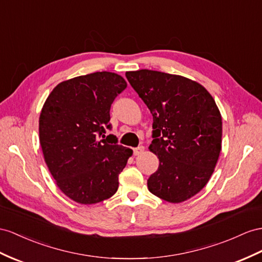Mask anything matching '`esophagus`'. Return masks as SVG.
<instances>
[{"label": "esophagus", "mask_w": 262, "mask_h": 262, "mask_svg": "<svg viewBox=\"0 0 262 262\" xmlns=\"http://www.w3.org/2000/svg\"><path fill=\"white\" fill-rule=\"evenodd\" d=\"M144 146H139V147H137V148H135L134 149V155L135 156H139L140 154H143L144 152Z\"/></svg>", "instance_id": "34e87169"}]
</instances>
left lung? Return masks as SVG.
<instances>
[{
  "label": "left lung",
  "instance_id": "left-lung-1",
  "mask_svg": "<svg viewBox=\"0 0 262 262\" xmlns=\"http://www.w3.org/2000/svg\"><path fill=\"white\" fill-rule=\"evenodd\" d=\"M126 77L154 119L148 149L159 166L147 187L171 204L188 200L209 182L219 158L223 119L216 102L203 85L180 75L139 70Z\"/></svg>",
  "mask_w": 262,
  "mask_h": 262
}]
</instances>
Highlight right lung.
<instances>
[{"mask_svg":"<svg viewBox=\"0 0 262 262\" xmlns=\"http://www.w3.org/2000/svg\"><path fill=\"white\" fill-rule=\"evenodd\" d=\"M126 87L116 73H91L56 85L42 107L44 160L58 188L75 203L97 204L118 189V176L133 150L99 138L111 128V106Z\"/></svg>","mask_w":262,"mask_h":262,"instance_id":"obj_1","label":"right lung"}]
</instances>
